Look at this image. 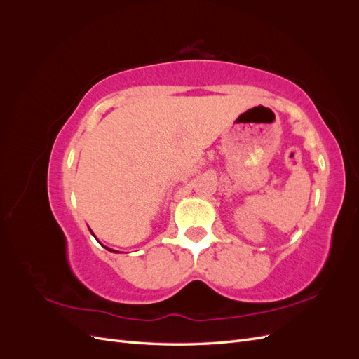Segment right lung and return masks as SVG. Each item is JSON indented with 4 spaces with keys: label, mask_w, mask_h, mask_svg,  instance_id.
<instances>
[{
    "label": "right lung",
    "mask_w": 359,
    "mask_h": 359,
    "mask_svg": "<svg viewBox=\"0 0 359 359\" xmlns=\"http://www.w3.org/2000/svg\"><path fill=\"white\" fill-rule=\"evenodd\" d=\"M106 248H107V247H106ZM107 250H111V248H107ZM111 252H114V250H111ZM115 253H116V252H115Z\"/></svg>",
    "instance_id": "1"
}]
</instances>
